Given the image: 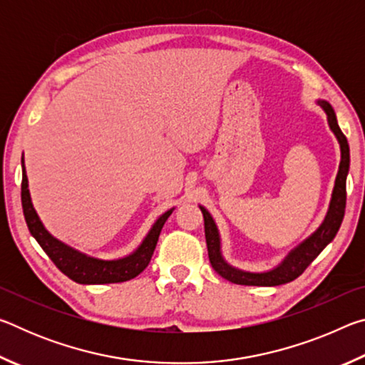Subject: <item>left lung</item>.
Returning a JSON list of instances; mask_svg holds the SVG:
<instances>
[{
	"label": "left lung",
	"instance_id": "obj_1",
	"mask_svg": "<svg viewBox=\"0 0 365 365\" xmlns=\"http://www.w3.org/2000/svg\"><path fill=\"white\" fill-rule=\"evenodd\" d=\"M317 104L325 110L330 130L336 137L339 143V151H341V160H339L335 187H333L331 191L330 206L324 222L319 225L317 230L314 232L311 237H307L304 242H301L296 248L289 251L285 259H283L279 265H275L274 269L265 272H248L233 267L232 264H228L225 261L224 255H222L220 233L217 225H215V220L212 219V215L209 214L206 207L200 206L202 217H205V233L209 261H211L212 269L217 272L220 277H224L225 280L237 283V285L248 287H277L283 285V283L293 282L294 279H298L302 272L307 269V265L322 252V250L335 238L336 232L339 230L346 207V177H348L349 172V145L341 132V128L338 125L335 110H333L331 104L325 100H317Z\"/></svg>",
	"mask_w": 365,
	"mask_h": 365
}]
</instances>
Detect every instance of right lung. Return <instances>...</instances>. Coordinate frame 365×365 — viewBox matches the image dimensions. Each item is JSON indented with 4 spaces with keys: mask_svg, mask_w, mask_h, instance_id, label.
<instances>
[{
    "mask_svg": "<svg viewBox=\"0 0 365 365\" xmlns=\"http://www.w3.org/2000/svg\"><path fill=\"white\" fill-rule=\"evenodd\" d=\"M22 209L24 217H26L27 227L32 237L38 242V245L46 252L49 259L56 264V267L69 277L71 280L82 283V285H103V283H120L132 280L141 274L148 264L151 261L154 248L158 245V238L160 230L169 219V215L174 212V207L159 215L154 222L151 230L148 232L143 242L130 255L119 259H100L95 256H88L85 252L78 251L72 246L61 242L56 237L49 233L43 222L36 214L32 205V197L29 191V178L24 165L22 156Z\"/></svg>",
    "mask_w": 365,
    "mask_h": 365,
    "instance_id": "obj_1",
    "label": "right lung"
}]
</instances>
